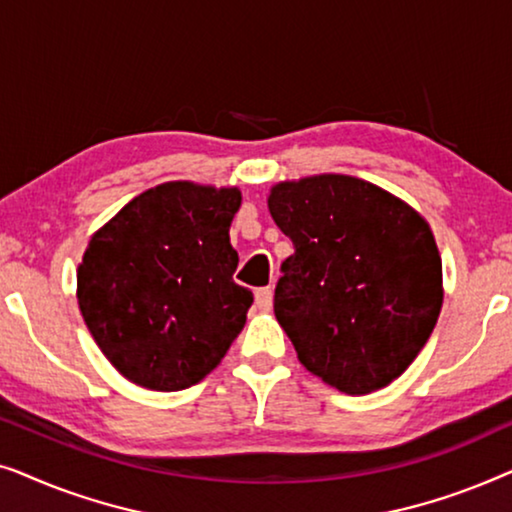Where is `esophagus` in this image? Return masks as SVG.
<instances>
[{"label":"esophagus","instance_id":"obj_1","mask_svg":"<svg viewBox=\"0 0 512 512\" xmlns=\"http://www.w3.org/2000/svg\"><path fill=\"white\" fill-rule=\"evenodd\" d=\"M254 298H256L258 310H261V312L272 310V289H270V286H265V289H256Z\"/></svg>","mask_w":512,"mask_h":512}]
</instances>
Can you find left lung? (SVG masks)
Instances as JSON below:
<instances>
[{
	"label": "left lung",
	"instance_id": "left-lung-1",
	"mask_svg": "<svg viewBox=\"0 0 512 512\" xmlns=\"http://www.w3.org/2000/svg\"><path fill=\"white\" fill-rule=\"evenodd\" d=\"M268 209L296 249L282 263L275 317L298 361L342 394L387 387L422 352L443 307L429 223L349 174L279 181Z\"/></svg>",
	"mask_w": 512,
	"mask_h": 512
}]
</instances>
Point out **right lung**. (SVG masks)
I'll use <instances>...</instances> for the list:
<instances>
[{
	"mask_svg": "<svg viewBox=\"0 0 512 512\" xmlns=\"http://www.w3.org/2000/svg\"><path fill=\"white\" fill-rule=\"evenodd\" d=\"M235 186L165 181L95 230L76 270L90 335L125 380L153 391L198 384L219 366L254 303L233 282Z\"/></svg>",
	"mask_w": 512,
	"mask_h": 512,
	"instance_id": "obj_1",
	"label": "right lung"
}]
</instances>
